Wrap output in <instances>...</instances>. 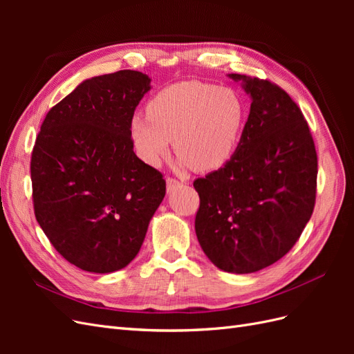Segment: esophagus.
I'll return each instance as SVG.
<instances>
[{"instance_id": "obj_1", "label": "esophagus", "mask_w": 354, "mask_h": 354, "mask_svg": "<svg viewBox=\"0 0 354 354\" xmlns=\"http://www.w3.org/2000/svg\"><path fill=\"white\" fill-rule=\"evenodd\" d=\"M181 183L178 180H176V178H167V190L168 192H171V190H174L176 187H178Z\"/></svg>"}]
</instances>
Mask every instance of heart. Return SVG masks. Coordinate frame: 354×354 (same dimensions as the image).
I'll list each match as a JSON object with an SVG mask.
<instances>
[{"mask_svg": "<svg viewBox=\"0 0 354 354\" xmlns=\"http://www.w3.org/2000/svg\"><path fill=\"white\" fill-rule=\"evenodd\" d=\"M146 109L147 113L130 120L137 155L156 165L174 137L178 164L196 171L227 162L239 145L246 115L236 91L199 81L169 85L153 95Z\"/></svg>", "mask_w": 354, "mask_h": 354, "instance_id": "heart-1", "label": "heart"}]
</instances>
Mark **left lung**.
<instances>
[{"label": "left lung", "mask_w": 354, "mask_h": 354, "mask_svg": "<svg viewBox=\"0 0 354 354\" xmlns=\"http://www.w3.org/2000/svg\"><path fill=\"white\" fill-rule=\"evenodd\" d=\"M250 95L239 145L226 165L195 180V230L209 261L246 274L276 263L312 217L317 156L301 111L277 85L229 73Z\"/></svg>", "instance_id": "1"}]
</instances>
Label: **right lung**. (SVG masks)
<instances>
[{"label": "right lung", "mask_w": 354, "mask_h": 354, "mask_svg": "<svg viewBox=\"0 0 354 354\" xmlns=\"http://www.w3.org/2000/svg\"><path fill=\"white\" fill-rule=\"evenodd\" d=\"M151 78L120 71L82 81L47 113L30 159L35 217L57 252L112 273L142 248L165 180L134 153L130 120Z\"/></svg>", "instance_id": "add662e5"}]
</instances>
